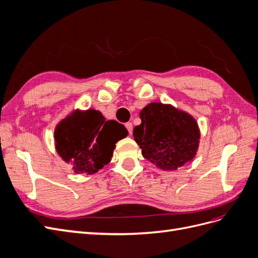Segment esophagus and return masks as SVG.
<instances>
[{
    "label": "esophagus",
    "mask_w": 258,
    "mask_h": 258,
    "mask_svg": "<svg viewBox=\"0 0 258 258\" xmlns=\"http://www.w3.org/2000/svg\"><path fill=\"white\" fill-rule=\"evenodd\" d=\"M124 126H126L128 132L131 135L132 134V129H134V127H132V123L131 122H126V123H124Z\"/></svg>",
    "instance_id": "esophagus-1"
}]
</instances>
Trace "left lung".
<instances>
[{
  "label": "left lung",
  "instance_id": "obj_1",
  "mask_svg": "<svg viewBox=\"0 0 258 258\" xmlns=\"http://www.w3.org/2000/svg\"><path fill=\"white\" fill-rule=\"evenodd\" d=\"M142 122L134 129L143 157L159 169L174 171L194 159L200 131L194 117L171 104L153 102L140 112Z\"/></svg>",
  "mask_w": 258,
  "mask_h": 258
}]
</instances>
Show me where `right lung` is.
Masks as SVG:
<instances>
[{
    "mask_svg": "<svg viewBox=\"0 0 258 258\" xmlns=\"http://www.w3.org/2000/svg\"><path fill=\"white\" fill-rule=\"evenodd\" d=\"M127 136L121 123L105 120L93 108L72 112L54 129L57 153L77 174L97 173L111 161L115 144Z\"/></svg>",
    "mask_w": 258,
    "mask_h": 258,
    "instance_id": "1",
    "label": "right lung"
}]
</instances>
